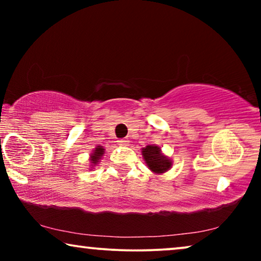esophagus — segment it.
Instances as JSON below:
<instances>
[{
	"label": "esophagus",
	"mask_w": 261,
	"mask_h": 261,
	"mask_svg": "<svg viewBox=\"0 0 261 261\" xmlns=\"http://www.w3.org/2000/svg\"><path fill=\"white\" fill-rule=\"evenodd\" d=\"M117 142H119V145H121V146H127L128 142H129V141H128L127 139H120V140Z\"/></svg>",
	"instance_id": "1"
}]
</instances>
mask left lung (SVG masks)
I'll use <instances>...</instances> for the list:
<instances>
[{
	"label": "left lung",
	"mask_w": 261,
	"mask_h": 261,
	"mask_svg": "<svg viewBox=\"0 0 261 261\" xmlns=\"http://www.w3.org/2000/svg\"><path fill=\"white\" fill-rule=\"evenodd\" d=\"M141 153L149 170L156 174L166 172L172 166V160L163 154L159 146L148 145L142 148Z\"/></svg>",
	"instance_id": "obj_1"
}]
</instances>
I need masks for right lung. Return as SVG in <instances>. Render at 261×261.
I'll return each instance as SVG.
<instances>
[{
    "instance_id": "right-lung-1",
    "label": "right lung",
    "mask_w": 261,
    "mask_h": 261,
    "mask_svg": "<svg viewBox=\"0 0 261 261\" xmlns=\"http://www.w3.org/2000/svg\"><path fill=\"white\" fill-rule=\"evenodd\" d=\"M105 154V147H102V146H97L94 151H92L91 155H90V162H91V166L94 165H97L99 159H101V156Z\"/></svg>"
}]
</instances>
